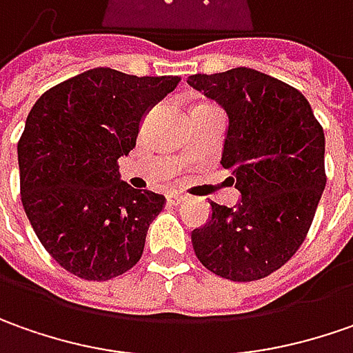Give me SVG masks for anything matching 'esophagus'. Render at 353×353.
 <instances>
[{"mask_svg": "<svg viewBox=\"0 0 353 353\" xmlns=\"http://www.w3.org/2000/svg\"><path fill=\"white\" fill-rule=\"evenodd\" d=\"M183 201H185V195H183V193H177V191L168 193V203H172V205H179V203H183Z\"/></svg>", "mask_w": 353, "mask_h": 353, "instance_id": "34e87169", "label": "esophagus"}]
</instances>
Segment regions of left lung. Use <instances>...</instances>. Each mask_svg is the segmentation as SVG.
<instances>
[{"instance_id": "1", "label": "left lung", "mask_w": 353, "mask_h": 353, "mask_svg": "<svg viewBox=\"0 0 353 353\" xmlns=\"http://www.w3.org/2000/svg\"><path fill=\"white\" fill-rule=\"evenodd\" d=\"M188 83L226 113L221 164L240 191L234 207L211 201L209 221L191 232L195 256L230 281L268 277L303 244L326 185L321 123L303 93L252 68Z\"/></svg>"}]
</instances>
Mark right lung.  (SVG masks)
I'll list each match as a JSON object with an SVG mask.
<instances>
[{
	"instance_id": "add662e5",
	"label": "right lung",
	"mask_w": 353,
	"mask_h": 353,
	"mask_svg": "<svg viewBox=\"0 0 353 353\" xmlns=\"http://www.w3.org/2000/svg\"><path fill=\"white\" fill-rule=\"evenodd\" d=\"M177 76L93 68L39 97L17 144L21 201L46 252L70 274L107 281L142 256L164 195L121 179L146 113Z\"/></svg>"
}]
</instances>
